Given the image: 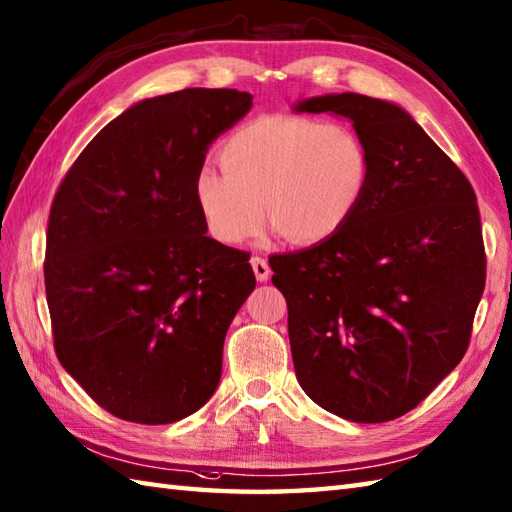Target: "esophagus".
<instances>
[{
  "label": "esophagus",
  "mask_w": 512,
  "mask_h": 512,
  "mask_svg": "<svg viewBox=\"0 0 512 512\" xmlns=\"http://www.w3.org/2000/svg\"><path fill=\"white\" fill-rule=\"evenodd\" d=\"M250 266H253V273L257 277V281H266L270 277V266L264 257H250Z\"/></svg>",
  "instance_id": "1"
}]
</instances>
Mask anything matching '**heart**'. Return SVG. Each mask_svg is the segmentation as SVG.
<instances>
[{"instance_id": "heart-1", "label": "heart", "mask_w": 512, "mask_h": 512, "mask_svg": "<svg viewBox=\"0 0 512 512\" xmlns=\"http://www.w3.org/2000/svg\"><path fill=\"white\" fill-rule=\"evenodd\" d=\"M220 162L222 169L195 176V202L224 244L253 237L264 204L292 242H325L352 220L372 180V154L354 127L295 114L235 129L220 147Z\"/></svg>"}]
</instances>
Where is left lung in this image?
<instances>
[{
	"mask_svg": "<svg viewBox=\"0 0 512 512\" xmlns=\"http://www.w3.org/2000/svg\"><path fill=\"white\" fill-rule=\"evenodd\" d=\"M295 110L350 118L372 154V180L352 220L317 246L270 257L288 303L297 380L345 420H396L471 343L486 284L475 191L394 103L345 92Z\"/></svg>",
	"mask_w": 512,
	"mask_h": 512,
	"instance_id": "8db88e82",
	"label": "left lung"
}]
</instances>
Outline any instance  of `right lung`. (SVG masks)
I'll return each mask as SVG.
<instances>
[{
  "mask_svg": "<svg viewBox=\"0 0 512 512\" xmlns=\"http://www.w3.org/2000/svg\"><path fill=\"white\" fill-rule=\"evenodd\" d=\"M253 96L187 88L96 134L50 206L46 299L54 352L112 416L169 424L222 376L228 325L255 288L250 253L206 237L195 176Z\"/></svg>",
  "mask_w": 512,
  "mask_h": 512,
  "instance_id": "obj_1",
  "label": "right lung"
}]
</instances>
